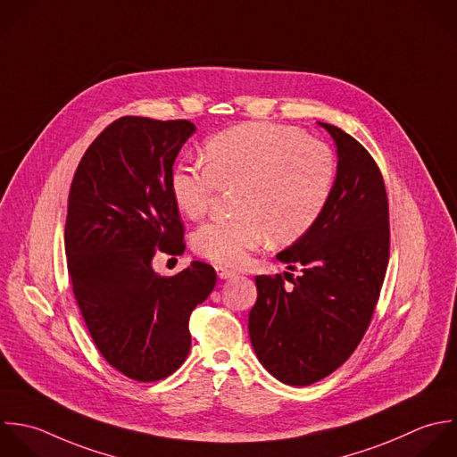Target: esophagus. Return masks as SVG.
<instances>
[{"instance_id":"34e87169","label":"esophagus","mask_w":457,"mask_h":457,"mask_svg":"<svg viewBox=\"0 0 457 457\" xmlns=\"http://www.w3.org/2000/svg\"><path fill=\"white\" fill-rule=\"evenodd\" d=\"M215 270H217V276H219L220 279H231V278H235V276H237V272H235V270L226 269V267H220V265H219Z\"/></svg>"}]
</instances>
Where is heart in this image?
Listing matches in <instances>:
<instances>
[{
	"mask_svg": "<svg viewBox=\"0 0 457 457\" xmlns=\"http://www.w3.org/2000/svg\"><path fill=\"white\" fill-rule=\"evenodd\" d=\"M204 165L179 163L170 195L187 219L203 217L219 187H237L235 213L192 235L194 251L219 265L238 267L267 238L285 245L306 235L326 210L338 165L329 145L297 128L251 122L212 137Z\"/></svg>",
	"mask_w": 457,
	"mask_h": 457,
	"instance_id": "heart-1",
	"label": "heart"
}]
</instances>
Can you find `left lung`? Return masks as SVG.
Returning a JSON list of instances; mask_svg holds the SVG:
<instances>
[{
	"instance_id": "8db88e82",
	"label": "left lung",
	"mask_w": 457,
	"mask_h": 457,
	"mask_svg": "<svg viewBox=\"0 0 457 457\" xmlns=\"http://www.w3.org/2000/svg\"><path fill=\"white\" fill-rule=\"evenodd\" d=\"M319 126L337 145L335 192L313 228L276 254L301 276L290 287L281 276H256L249 313L260 363L290 386L313 385L349 360L374 315L390 254L388 199L374 158L340 128Z\"/></svg>"
}]
</instances>
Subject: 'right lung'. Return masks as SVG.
I'll return each instance as SVG.
<instances>
[{
	"label": "right lung",
	"mask_w": 457,
	"mask_h": 457,
	"mask_svg": "<svg viewBox=\"0 0 457 457\" xmlns=\"http://www.w3.org/2000/svg\"><path fill=\"white\" fill-rule=\"evenodd\" d=\"M194 133L188 120L120 117L85 151L71 185L65 254L76 303L103 358L140 383L183 365L190 313L217 283L203 262L172 278L153 269L158 251H185L170 174Z\"/></svg>",
	"instance_id": "right-lung-1"
}]
</instances>
